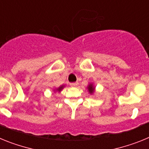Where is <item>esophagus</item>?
Segmentation results:
<instances>
[{
	"label": "esophagus",
	"instance_id": "1",
	"mask_svg": "<svg viewBox=\"0 0 149 149\" xmlns=\"http://www.w3.org/2000/svg\"><path fill=\"white\" fill-rule=\"evenodd\" d=\"M78 82H75V83H71L70 86H72V87H76V86H78Z\"/></svg>",
	"mask_w": 149,
	"mask_h": 149
}]
</instances>
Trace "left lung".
<instances>
[{
	"label": "left lung",
	"instance_id": "1",
	"mask_svg": "<svg viewBox=\"0 0 149 149\" xmlns=\"http://www.w3.org/2000/svg\"><path fill=\"white\" fill-rule=\"evenodd\" d=\"M87 89L89 94L93 95L94 94L95 91V86H94V84H89L87 86Z\"/></svg>",
	"mask_w": 149,
	"mask_h": 149
}]
</instances>
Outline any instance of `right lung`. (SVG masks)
Returning a JSON list of instances; mask_svg holds the SVG:
<instances>
[{
	"mask_svg": "<svg viewBox=\"0 0 149 149\" xmlns=\"http://www.w3.org/2000/svg\"><path fill=\"white\" fill-rule=\"evenodd\" d=\"M65 87V85H62V86H59L58 88H54V90H53V92L54 93H56V92H58V93H60V92H61L62 90H63V88Z\"/></svg>",
	"mask_w": 149,
	"mask_h": 149,
	"instance_id": "add662e5",
	"label": "right lung"
}]
</instances>
